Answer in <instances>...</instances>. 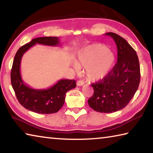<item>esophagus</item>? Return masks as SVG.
I'll use <instances>...</instances> for the list:
<instances>
[{
  "mask_svg": "<svg viewBox=\"0 0 153 153\" xmlns=\"http://www.w3.org/2000/svg\"><path fill=\"white\" fill-rule=\"evenodd\" d=\"M84 83H85V82H84L83 80H78V81H77L76 85H77V86H82V85H84Z\"/></svg>",
  "mask_w": 153,
  "mask_h": 153,
  "instance_id": "34e87169",
  "label": "esophagus"
}]
</instances>
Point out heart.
<instances>
[{
  "label": "heart",
  "instance_id": "1",
  "mask_svg": "<svg viewBox=\"0 0 153 153\" xmlns=\"http://www.w3.org/2000/svg\"><path fill=\"white\" fill-rule=\"evenodd\" d=\"M116 57L106 46L102 44H92L85 47L79 55V63L74 61L73 67L77 72L80 67L86 68L88 79L96 81L104 79L113 68Z\"/></svg>",
  "mask_w": 153,
  "mask_h": 153
}]
</instances>
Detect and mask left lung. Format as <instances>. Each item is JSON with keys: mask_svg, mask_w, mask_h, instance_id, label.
Listing matches in <instances>:
<instances>
[{"mask_svg": "<svg viewBox=\"0 0 153 153\" xmlns=\"http://www.w3.org/2000/svg\"><path fill=\"white\" fill-rule=\"evenodd\" d=\"M105 35L116 42L117 62L106 76L92 84L94 94L88 102L96 111L111 113L122 110L129 104L138 89L141 74L137 53L126 40L115 33Z\"/></svg>", "mask_w": 153, "mask_h": 153, "instance_id": "8db88e82", "label": "left lung"}]
</instances>
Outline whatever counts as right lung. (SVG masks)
Wrapping results in <instances>:
<instances>
[{"instance_id":"obj_1","label":"right lung","mask_w":153,"mask_h":153,"mask_svg":"<svg viewBox=\"0 0 153 153\" xmlns=\"http://www.w3.org/2000/svg\"><path fill=\"white\" fill-rule=\"evenodd\" d=\"M36 43L48 46L61 45L58 37H41L33 39L18 49L15 55L10 73L11 84L20 104L37 114L57 112L64 104L66 93L76 86L74 80L61 79L47 89H34L26 85L22 79L20 63L23 55Z\"/></svg>"}]
</instances>
